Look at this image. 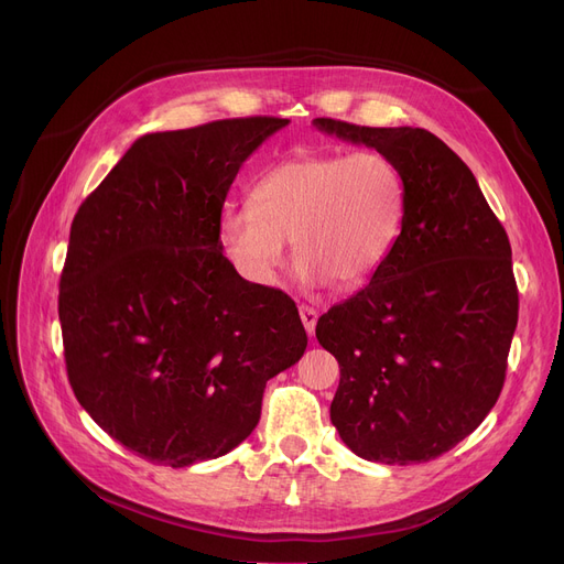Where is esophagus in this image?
I'll return each instance as SVG.
<instances>
[{
	"mask_svg": "<svg viewBox=\"0 0 564 564\" xmlns=\"http://www.w3.org/2000/svg\"><path fill=\"white\" fill-rule=\"evenodd\" d=\"M300 315H302V322H304V329L308 336L315 334V324H317V311L313 306H306L302 304L300 306Z\"/></svg>",
	"mask_w": 564,
	"mask_h": 564,
	"instance_id": "1",
	"label": "esophagus"
}]
</instances>
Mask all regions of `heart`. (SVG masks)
<instances>
[{"mask_svg":"<svg viewBox=\"0 0 564 564\" xmlns=\"http://www.w3.org/2000/svg\"><path fill=\"white\" fill-rule=\"evenodd\" d=\"M402 183L379 153L306 155L270 169L247 205H226L217 240L240 276L272 288L288 242L306 285L366 283L387 260L402 221Z\"/></svg>","mask_w":564,"mask_h":564,"instance_id":"heart-1","label":"heart"}]
</instances>
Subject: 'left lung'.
Listing matches in <instances>:
<instances>
[{
	"mask_svg": "<svg viewBox=\"0 0 564 564\" xmlns=\"http://www.w3.org/2000/svg\"><path fill=\"white\" fill-rule=\"evenodd\" d=\"M402 181V228L370 283L317 319L340 366L332 423L368 462L419 464L455 448L496 404L519 319L506 228L470 169L423 128L315 118Z\"/></svg>",
	"mask_w": 564,
	"mask_h": 564,
	"instance_id": "8db88e82",
	"label": "left lung"
}]
</instances>
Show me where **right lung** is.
<instances>
[{
  "label": "right lung",
  "instance_id": "right-lung-1",
  "mask_svg": "<svg viewBox=\"0 0 564 564\" xmlns=\"http://www.w3.org/2000/svg\"><path fill=\"white\" fill-rule=\"evenodd\" d=\"M288 118L137 139L73 219L58 319L75 398L141 459L185 468L253 432L267 381L308 338L285 292L235 272L217 221L237 171Z\"/></svg>",
  "mask_w": 564,
  "mask_h": 564
}]
</instances>
